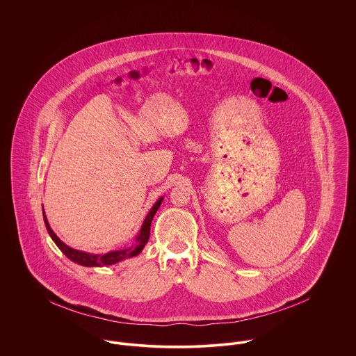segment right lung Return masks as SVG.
<instances>
[{
    "instance_id": "add662e5",
    "label": "right lung",
    "mask_w": 356,
    "mask_h": 356,
    "mask_svg": "<svg viewBox=\"0 0 356 356\" xmlns=\"http://www.w3.org/2000/svg\"><path fill=\"white\" fill-rule=\"evenodd\" d=\"M164 197H160L156 203L153 204L151 211L148 212V215L145 216L144 222H143V226L136 237V241L133 245L130 247H124L122 250H118V251H111V252H106V254H89V252H83V251H78V250H74L71 247H68L65 243H63L57 236L56 233L51 230V225L48 222V218L45 215V211L42 212L44 213V220H45V226H47V230L51 236V240L54 241V244L58 247V250L65 254L70 260H72L74 263H78L81 266H85V267H102V266H111V264H115L120 260H124V259H129V257H134L137 254H141L144 247L147 245L148 240H149V234H151V223H152L153 216L156 213V211L159 209L160 204L163 202Z\"/></svg>"
}]
</instances>
